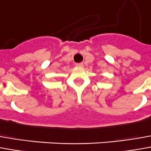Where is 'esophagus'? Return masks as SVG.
Wrapping results in <instances>:
<instances>
[{
  "instance_id": "esophagus-1",
  "label": "esophagus",
  "mask_w": 151,
  "mask_h": 151,
  "mask_svg": "<svg viewBox=\"0 0 151 151\" xmlns=\"http://www.w3.org/2000/svg\"><path fill=\"white\" fill-rule=\"evenodd\" d=\"M76 66H78V67H83V66H84V64H83L82 62H81V63H76Z\"/></svg>"
}]
</instances>
